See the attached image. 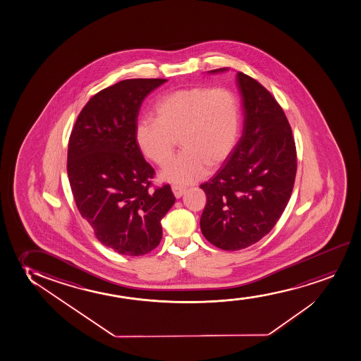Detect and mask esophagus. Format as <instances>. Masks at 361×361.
Returning a JSON list of instances; mask_svg holds the SVG:
<instances>
[{"instance_id":"1","label":"esophagus","mask_w":361,"mask_h":361,"mask_svg":"<svg viewBox=\"0 0 361 361\" xmlns=\"http://www.w3.org/2000/svg\"><path fill=\"white\" fill-rule=\"evenodd\" d=\"M171 190H173V196L176 197V198H180V197H183L186 192V188H180V186H171Z\"/></svg>"}]
</instances>
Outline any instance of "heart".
<instances>
[{
	"label": "heart",
	"mask_w": 361,
	"mask_h": 361,
	"mask_svg": "<svg viewBox=\"0 0 361 361\" xmlns=\"http://www.w3.org/2000/svg\"><path fill=\"white\" fill-rule=\"evenodd\" d=\"M157 120L136 123L135 140L145 158L164 165L178 140L183 150L160 176L169 183L190 185L204 178L208 166L218 168L229 158L240 135V104L231 90L196 85L175 90L158 100Z\"/></svg>",
	"instance_id": "1"
}]
</instances>
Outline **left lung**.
<instances>
[{"label": "left lung", "mask_w": 361, "mask_h": 361, "mask_svg": "<svg viewBox=\"0 0 361 361\" xmlns=\"http://www.w3.org/2000/svg\"><path fill=\"white\" fill-rule=\"evenodd\" d=\"M236 85L244 109L243 136L229 159L201 185L207 195L202 234L226 251L256 244L273 229L289 202L296 175L295 142L281 105L243 72H238Z\"/></svg>", "instance_id": "1"}]
</instances>
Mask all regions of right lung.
I'll use <instances>...</instances> for the list:
<instances>
[{
	"instance_id": "right-lung-1",
	"label": "right lung",
	"mask_w": 361,
	"mask_h": 361,
	"mask_svg": "<svg viewBox=\"0 0 361 361\" xmlns=\"http://www.w3.org/2000/svg\"><path fill=\"white\" fill-rule=\"evenodd\" d=\"M166 80H125L85 104L71 132L67 173L75 204L102 244L126 256L159 245L160 221L175 203L169 185L149 190L154 176L135 140L145 97Z\"/></svg>"
}]
</instances>
